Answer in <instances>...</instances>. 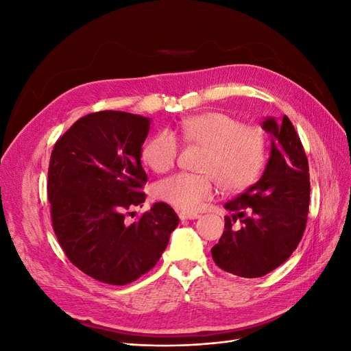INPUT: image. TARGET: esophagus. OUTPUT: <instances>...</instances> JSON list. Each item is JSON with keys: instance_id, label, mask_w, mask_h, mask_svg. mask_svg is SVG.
<instances>
[{"instance_id": "esophagus-1", "label": "esophagus", "mask_w": 351, "mask_h": 351, "mask_svg": "<svg viewBox=\"0 0 351 351\" xmlns=\"http://www.w3.org/2000/svg\"><path fill=\"white\" fill-rule=\"evenodd\" d=\"M178 217H180V219H182V221H186V219H197V218H199V215L195 214V212H180Z\"/></svg>"}]
</instances>
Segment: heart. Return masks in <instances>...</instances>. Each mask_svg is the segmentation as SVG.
<instances>
[{"label":"heart","mask_w":351,"mask_h":351,"mask_svg":"<svg viewBox=\"0 0 351 351\" xmlns=\"http://www.w3.org/2000/svg\"><path fill=\"white\" fill-rule=\"evenodd\" d=\"M183 141L206 147L200 168L204 174L178 173L155 184V196L180 210H196L217 193L218 182L228 193H240L258 182L267 164V137L254 125H244L237 117L206 111L186 117L178 125ZM176 136L162 130L146 141L143 162L156 173L176 164Z\"/></svg>","instance_id":"heart-1"}]
</instances>
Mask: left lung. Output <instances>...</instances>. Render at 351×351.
<instances>
[{"label": "left lung", "instance_id": "1", "mask_svg": "<svg viewBox=\"0 0 351 351\" xmlns=\"http://www.w3.org/2000/svg\"><path fill=\"white\" fill-rule=\"evenodd\" d=\"M271 155L259 182L224 205L226 230L210 249L221 269L243 278H259L278 268L299 246L311 202L309 164L294 125L268 117ZM241 227L236 229L234 222Z\"/></svg>", "mask_w": 351, "mask_h": 351}]
</instances>
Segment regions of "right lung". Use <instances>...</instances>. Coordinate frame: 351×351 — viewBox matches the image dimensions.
<instances>
[{
  "instance_id": "obj_1",
  "label": "right lung",
  "mask_w": 351,
  "mask_h": 351,
  "mask_svg": "<svg viewBox=\"0 0 351 351\" xmlns=\"http://www.w3.org/2000/svg\"><path fill=\"white\" fill-rule=\"evenodd\" d=\"M149 125L151 119L130 112H92L74 123L51 154L52 228L74 267L105 284L125 285L151 271L178 226L164 202L133 224L124 219L146 199L141 156Z\"/></svg>"
}]
</instances>
